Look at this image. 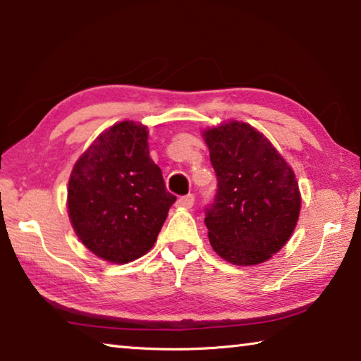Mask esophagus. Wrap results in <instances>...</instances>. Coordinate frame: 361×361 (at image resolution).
I'll return each mask as SVG.
<instances>
[{"mask_svg":"<svg viewBox=\"0 0 361 361\" xmlns=\"http://www.w3.org/2000/svg\"><path fill=\"white\" fill-rule=\"evenodd\" d=\"M178 207H185V209H191L194 205V194H188V195H181V197L176 200Z\"/></svg>","mask_w":361,"mask_h":361,"instance_id":"esophagus-1","label":"esophagus"}]
</instances>
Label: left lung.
<instances>
[{"instance_id": "left-lung-1", "label": "left lung", "mask_w": 361, "mask_h": 361, "mask_svg": "<svg viewBox=\"0 0 361 361\" xmlns=\"http://www.w3.org/2000/svg\"><path fill=\"white\" fill-rule=\"evenodd\" d=\"M216 173V194L205 209L215 252L232 264L264 262L296 228L301 195L291 167L267 138L232 121L204 132Z\"/></svg>"}]
</instances>
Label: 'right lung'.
<instances>
[{"instance_id": "obj_1", "label": "right lung", "mask_w": 361, "mask_h": 361, "mask_svg": "<svg viewBox=\"0 0 361 361\" xmlns=\"http://www.w3.org/2000/svg\"><path fill=\"white\" fill-rule=\"evenodd\" d=\"M175 200L149 157L146 127L130 121L103 132L79 157L68 183L79 240L119 264L149 252Z\"/></svg>"}]
</instances>
